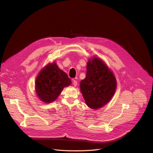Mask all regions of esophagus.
Here are the masks:
<instances>
[{
  "label": "esophagus",
  "instance_id": "1",
  "mask_svg": "<svg viewBox=\"0 0 153 153\" xmlns=\"http://www.w3.org/2000/svg\"><path fill=\"white\" fill-rule=\"evenodd\" d=\"M72 84H73V85H74V86H76V85H77V82L76 80L72 79Z\"/></svg>",
  "mask_w": 153,
  "mask_h": 153
}]
</instances>
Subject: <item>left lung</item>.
<instances>
[{"label":"left lung","mask_w":153,"mask_h":153,"mask_svg":"<svg viewBox=\"0 0 153 153\" xmlns=\"http://www.w3.org/2000/svg\"><path fill=\"white\" fill-rule=\"evenodd\" d=\"M116 87L114 74L100 59L94 57L88 61L85 78L80 83L87 106L98 109L105 105L113 97Z\"/></svg>","instance_id":"1"}]
</instances>
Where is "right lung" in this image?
<instances>
[{
    "instance_id": "obj_1",
    "label": "right lung",
    "mask_w": 153,
    "mask_h": 153,
    "mask_svg": "<svg viewBox=\"0 0 153 153\" xmlns=\"http://www.w3.org/2000/svg\"><path fill=\"white\" fill-rule=\"evenodd\" d=\"M71 84L68 75L53 62L48 64L39 72L36 79L35 89L40 100L51 103L58 98L64 87Z\"/></svg>"
}]
</instances>
